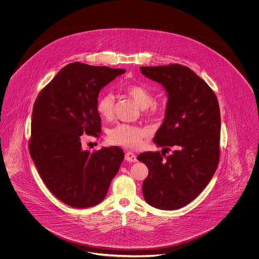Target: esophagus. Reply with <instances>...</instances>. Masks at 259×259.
<instances>
[{"label": "esophagus", "mask_w": 259, "mask_h": 259, "mask_svg": "<svg viewBox=\"0 0 259 259\" xmlns=\"http://www.w3.org/2000/svg\"><path fill=\"white\" fill-rule=\"evenodd\" d=\"M125 159L129 162H136L137 161V157H136L135 154L131 151H128L125 153Z\"/></svg>", "instance_id": "obj_1"}]
</instances>
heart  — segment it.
I'll return each instance as SVG.
<instances>
[{
	"mask_svg": "<svg viewBox=\"0 0 259 259\" xmlns=\"http://www.w3.org/2000/svg\"><path fill=\"white\" fill-rule=\"evenodd\" d=\"M124 92L130 96L143 109L148 116L156 115L161 111L160 103L153 101L152 93L147 87L140 84H131L124 88ZM115 98L111 92L102 94L99 97L96 109L101 117L110 120L114 113ZM148 130L142 126L131 124L118 123L111 127L108 132L109 142L127 148L141 147L144 139L148 137Z\"/></svg>",
	"mask_w": 259,
	"mask_h": 259,
	"instance_id": "obj_1",
	"label": "heart"
}]
</instances>
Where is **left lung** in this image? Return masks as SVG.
<instances>
[{
  "instance_id": "8db88e82",
  "label": "left lung",
  "mask_w": 259,
  "mask_h": 259,
  "mask_svg": "<svg viewBox=\"0 0 259 259\" xmlns=\"http://www.w3.org/2000/svg\"><path fill=\"white\" fill-rule=\"evenodd\" d=\"M140 69L167 91L164 121L153 142L166 151L174 148L166 157L159 151L139 154L138 160L148 168L143 194L156 209H180L197 197L218 168L219 102L210 87L188 67L170 64Z\"/></svg>"
}]
</instances>
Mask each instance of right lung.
I'll use <instances>...</instances> for the list:
<instances>
[{
	"label": "right lung",
	"mask_w": 259,
	"mask_h": 259,
	"mask_svg": "<svg viewBox=\"0 0 259 259\" xmlns=\"http://www.w3.org/2000/svg\"><path fill=\"white\" fill-rule=\"evenodd\" d=\"M124 69L68 64L37 95L29 151L50 192L74 208H88L106 197L123 160L118 147L83 150L80 136L99 137V92Z\"/></svg>",
	"instance_id": "obj_1"
}]
</instances>
